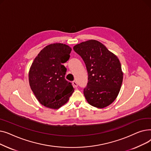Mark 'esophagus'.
<instances>
[{"instance_id": "obj_1", "label": "esophagus", "mask_w": 151, "mask_h": 151, "mask_svg": "<svg viewBox=\"0 0 151 151\" xmlns=\"http://www.w3.org/2000/svg\"><path fill=\"white\" fill-rule=\"evenodd\" d=\"M73 87H74V88H77V87H78V84H77V83L76 82V81H73Z\"/></svg>"}]
</instances>
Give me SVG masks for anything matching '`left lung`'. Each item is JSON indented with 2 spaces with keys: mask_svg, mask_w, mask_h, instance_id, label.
<instances>
[{
  "mask_svg": "<svg viewBox=\"0 0 151 151\" xmlns=\"http://www.w3.org/2000/svg\"><path fill=\"white\" fill-rule=\"evenodd\" d=\"M82 58L88 73V83L84 89L85 98L91 105L105 108L116 100L123 80L119 60L100 42L89 40L73 46Z\"/></svg>",
  "mask_w": 151,
  "mask_h": 151,
  "instance_id": "8db88e82",
  "label": "left lung"
}]
</instances>
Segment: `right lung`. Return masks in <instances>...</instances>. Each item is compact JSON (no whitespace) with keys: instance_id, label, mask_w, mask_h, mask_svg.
Instances as JSON below:
<instances>
[{"instance_id":"obj_1","label":"right lung","mask_w":151,"mask_h":151,"mask_svg":"<svg viewBox=\"0 0 151 151\" xmlns=\"http://www.w3.org/2000/svg\"><path fill=\"white\" fill-rule=\"evenodd\" d=\"M71 51V47L65 44L47 45L30 66V87L38 101L47 108H60L74 91L72 85L65 79L67 68L62 65L69 59Z\"/></svg>"}]
</instances>
